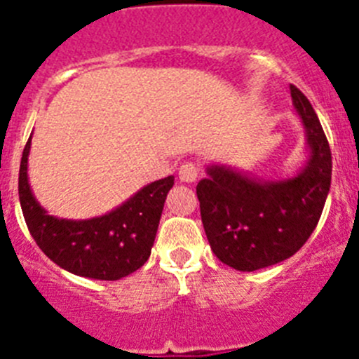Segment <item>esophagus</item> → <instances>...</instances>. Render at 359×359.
I'll use <instances>...</instances> for the list:
<instances>
[{
	"label": "esophagus",
	"mask_w": 359,
	"mask_h": 359,
	"mask_svg": "<svg viewBox=\"0 0 359 359\" xmlns=\"http://www.w3.org/2000/svg\"><path fill=\"white\" fill-rule=\"evenodd\" d=\"M199 169L196 163H183L177 170V176H180V182L183 183H194L196 177H198Z\"/></svg>",
	"instance_id": "esophagus-1"
}]
</instances>
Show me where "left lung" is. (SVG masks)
<instances>
[{"instance_id": "obj_1", "label": "left lung", "mask_w": 359, "mask_h": 359, "mask_svg": "<svg viewBox=\"0 0 359 359\" xmlns=\"http://www.w3.org/2000/svg\"><path fill=\"white\" fill-rule=\"evenodd\" d=\"M293 107L306 129L307 161L294 176L261 180L228 165H207L196 187L212 252L239 271L286 261L318 224L331 189L332 160L315 109L291 84Z\"/></svg>"}]
</instances>
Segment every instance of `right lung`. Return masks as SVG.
Segmentation results:
<instances>
[{
    "mask_svg": "<svg viewBox=\"0 0 359 359\" xmlns=\"http://www.w3.org/2000/svg\"><path fill=\"white\" fill-rule=\"evenodd\" d=\"M32 136L19 165V201L43 253L73 275L118 280L147 262L174 176L152 182L116 208L91 219H61L44 210L28 182Z\"/></svg>",
    "mask_w": 359,
    "mask_h": 359,
    "instance_id": "add662e5",
    "label": "right lung"
}]
</instances>
